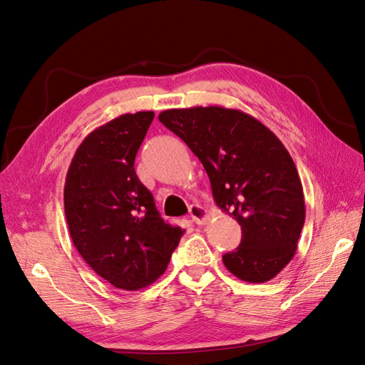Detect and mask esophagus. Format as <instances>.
Instances as JSON below:
<instances>
[{"mask_svg": "<svg viewBox=\"0 0 365 365\" xmlns=\"http://www.w3.org/2000/svg\"><path fill=\"white\" fill-rule=\"evenodd\" d=\"M190 217H192V220L195 224H197V225H202V224H205V220L208 219V213H207V210L204 208V207H201V205H197V204H195V205H192L190 207Z\"/></svg>", "mask_w": 365, "mask_h": 365, "instance_id": "1", "label": "esophagus"}]
</instances>
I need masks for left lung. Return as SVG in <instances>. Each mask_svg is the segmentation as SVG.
Segmentation results:
<instances>
[{"label": "left lung", "mask_w": 365, "mask_h": 365, "mask_svg": "<svg viewBox=\"0 0 365 365\" xmlns=\"http://www.w3.org/2000/svg\"><path fill=\"white\" fill-rule=\"evenodd\" d=\"M158 118L200 158L216 205L242 227L240 245L222 257L225 268L250 283L274 279L292 260L306 216L300 176L283 143L239 109H165Z\"/></svg>", "instance_id": "8db88e82"}]
</instances>
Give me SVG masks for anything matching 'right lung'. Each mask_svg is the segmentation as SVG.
Returning a JSON list of instances; mask_svg holds the SVG:
<instances>
[{"label":"right lung","mask_w":365,"mask_h":365,"mask_svg":"<svg viewBox=\"0 0 365 365\" xmlns=\"http://www.w3.org/2000/svg\"><path fill=\"white\" fill-rule=\"evenodd\" d=\"M152 111L123 114L94 129L77 148L63 187L76 250L118 289L137 291L168 269L184 230L165 224L134 169Z\"/></svg>","instance_id":"add662e5"}]
</instances>
